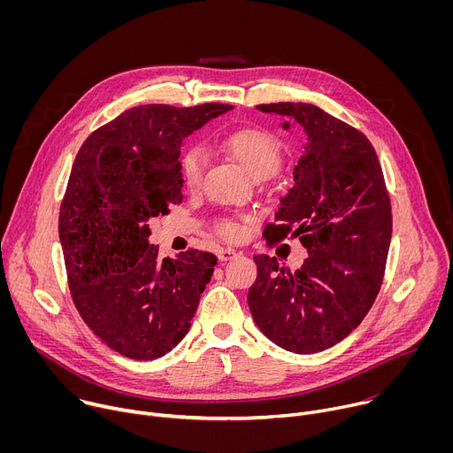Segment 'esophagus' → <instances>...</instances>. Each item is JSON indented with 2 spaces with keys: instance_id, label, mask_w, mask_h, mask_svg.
I'll return each instance as SVG.
<instances>
[{
  "instance_id": "obj_1",
  "label": "esophagus",
  "mask_w": 453,
  "mask_h": 453,
  "mask_svg": "<svg viewBox=\"0 0 453 453\" xmlns=\"http://www.w3.org/2000/svg\"><path fill=\"white\" fill-rule=\"evenodd\" d=\"M234 256H236V250L231 249V247L219 250V260L220 262H227V260H231V257H234Z\"/></svg>"
}]
</instances>
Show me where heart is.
I'll return each instance as SVG.
<instances>
[{"instance_id": "heart-1", "label": "heart", "mask_w": 453, "mask_h": 453, "mask_svg": "<svg viewBox=\"0 0 453 453\" xmlns=\"http://www.w3.org/2000/svg\"><path fill=\"white\" fill-rule=\"evenodd\" d=\"M220 147L252 177L271 175L283 157L280 140L265 128L254 125L233 128L222 136ZM204 165L206 161L201 149H189L180 156L179 170L188 189H197L201 186ZM215 233L224 240H234L240 234V226L231 219H220L215 224Z\"/></svg>"}]
</instances>
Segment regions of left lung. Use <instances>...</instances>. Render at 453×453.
<instances>
[{"label":"left lung","mask_w":453,"mask_h":453,"mask_svg":"<svg viewBox=\"0 0 453 453\" xmlns=\"http://www.w3.org/2000/svg\"><path fill=\"white\" fill-rule=\"evenodd\" d=\"M264 112L294 118L308 143L264 238L299 236L308 250L301 269L254 256L249 288L252 319L273 342L317 353L348 337L371 310L385 273L393 210L376 150L358 128L311 104H262Z\"/></svg>","instance_id":"8db88e82"}]
</instances>
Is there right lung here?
Wrapping results in <instances>:
<instances>
[{"mask_svg": "<svg viewBox=\"0 0 453 453\" xmlns=\"http://www.w3.org/2000/svg\"><path fill=\"white\" fill-rule=\"evenodd\" d=\"M227 104H147L98 127L82 143L58 213L70 294L111 349L154 360L189 330L217 256L188 249L159 257L149 220L182 203L180 142Z\"/></svg>", "mask_w": 453, "mask_h": 453, "instance_id": "add662e5", "label": "right lung"}]
</instances>
